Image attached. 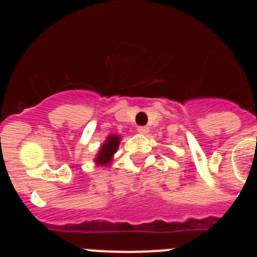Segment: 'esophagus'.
Segmentation results:
<instances>
[{
    "label": "esophagus",
    "mask_w": 257,
    "mask_h": 257,
    "mask_svg": "<svg viewBox=\"0 0 257 257\" xmlns=\"http://www.w3.org/2000/svg\"><path fill=\"white\" fill-rule=\"evenodd\" d=\"M138 133L143 134V135H147L149 133V127L147 126H139L138 127Z\"/></svg>",
    "instance_id": "34e87169"
}]
</instances>
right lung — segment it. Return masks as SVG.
<instances>
[{"label": "right lung", "instance_id": "obj_1", "mask_svg": "<svg viewBox=\"0 0 257 257\" xmlns=\"http://www.w3.org/2000/svg\"><path fill=\"white\" fill-rule=\"evenodd\" d=\"M118 144H119V138H118V136H108V139L104 143V145L100 148V152L97 154V158H95V162L104 166L108 165V163L110 162V160H112L113 154L117 151Z\"/></svg>", "mask_w": 257, "mask_h": 257}]
</instances>
